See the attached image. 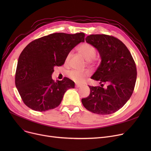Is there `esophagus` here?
<instances>
[{
  "mask_svg": "<svg viewBox=\"0 0 151 151\" xmlns=\"http://www.w3.org/2000/svg\"><path fill=\"white\" fill-rule=\"evenodd\" d=\"M81 84H78V83L75 84L76 88H80V87H81Z\"/></svg>",
  "mask_w": 151,
  "mask_h": 151,
  "instance_id": "1",
  "label": "esophagus"
}]
</instances>
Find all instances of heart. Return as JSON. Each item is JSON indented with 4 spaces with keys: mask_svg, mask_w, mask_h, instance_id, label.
Here are the masks:
<instances>
[{
    "mask_svg": "<svg viewBox=\"0 0 151 151\" xmlns=\"http://www.w3.org/2000/svg\"><path fill=\"white\" fill-rule=\"evenodd\" d=\"M78 50L88 63H96L97 62V59H96V50L95 47L91 44L88 43H82L78 47ZM71 55V52L68 54L66 58L67 60L70 58ZM89 75V72L88 71H78L73 70L67 72V76L71 80L78 83L82 82Z\"/></svg>",
    "mask_w": 151,
    "mask_h": 151,
    "instance_id": "b5f03b06",
    "label": "heart"
}]
</instances>
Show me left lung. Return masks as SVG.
Segmentation results:
<instances>
[{"label": "left lung", "mask_w": 151, "mask_h": 151, "mask_svg": "<svg viewBox=\"0 0 151 151\" xmlns=\"http://www.w3.org/2000/svg\"><path fill=\"white\" fill-rule=\"evenodd\" d=\"M86 41L100 53L101 63L91 79L99 81L101 86H89L90 95L82 99V104L93 113H114L126 104L133 92L137 76L135 62L127 46L113 36L90 35ZM106 82L109 86L104 89Z\"/></svg>", "instance_id": "obj_1"}]
</instances>
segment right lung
Here are the masks:
<instances>
[{
  "label": "right lung",
  "mask_w": 151,
  "mask_h": 151,
  "mask_svg": "<svg viewBox=\"0 0 151 151\" xmlns=\"http://www.w3.org/2000/svg\"><path fill=\"white\" fill-rule=\"evenodd\" d=\"M84 33H54L37 38L21 52L15 73V84L27 106L37 111L58 107L65 92L75 88L68 78L55 82L51 78L55 66H62L68 54L81 42Z\"/></svg>",
  "instance_id": "obj_1"
}]
</instances>
